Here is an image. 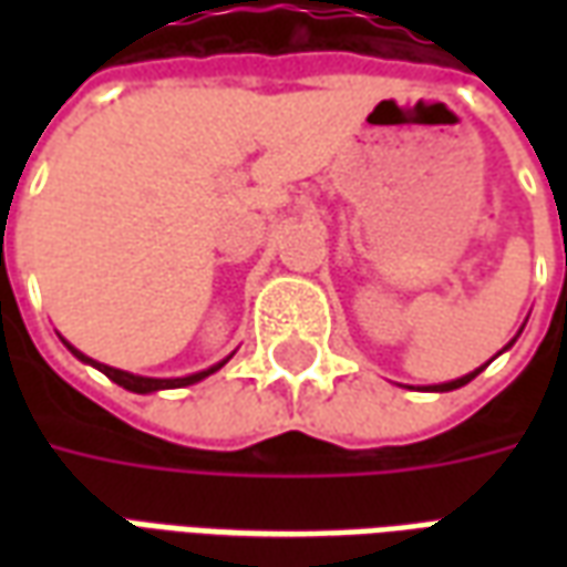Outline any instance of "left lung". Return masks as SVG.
<instances>
[{
	"instance_id": "left-lung-1",
	"label": "left lung",
	"mask_w": 567,
	"mask_h": 567,
	"mask_svg": "<svg viewBox=\"0 0 567 567\" xmlns=\"http://www.w3.org/2000/svg\"><path fill=\"white\" fill-rule=\"evenodd\" d=\"M519 333H523V328H519ZM519 333H516V337H519ZM516 337H513L511 343L504 346V349H501V352H507V349H511V346L516 343ZM501 352H498V355H501ZM488 361H492V358H488ZM488 361H486V364H483V368H476L474 373H464V377H458V380H452V382H440V385H427V392H452V389H462V385H467V382L474 380L476 373H483V370L488 368Z\"/></svg>"
}]
</instances>
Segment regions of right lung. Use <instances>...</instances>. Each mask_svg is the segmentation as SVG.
<instances>
[{
	"instance_id": "obj_1",
	"label": "right lung",
	"mask_w": 567,
	"mask_h": 567,
	"mask_svg": "<svg viewBox=\"0 0 567 567\" xmlns=\"http://www.w3.org/2000/svg\"><path fill=\"white\" fill-rule=\"evenodd\" d=\"M63 340V337H60ZM66 343V340H63ZM66 349L72 352V355L79 358V361H84V364H91V368H96L100 373H105L109 380L117 382L121 389H127V392H136V394H151V392H163V389H185V385H194V382L206 380V377H212L215 370H221L230 358H234V352L224 358V361H218V364H212L209 370H199V373H190V377H175V380H157V377H136V373H127V370H117V368H109V364H100V361H93V358H87L84 352H79L75 346L66 343Z\"/></svg>"
}]
</instances>
